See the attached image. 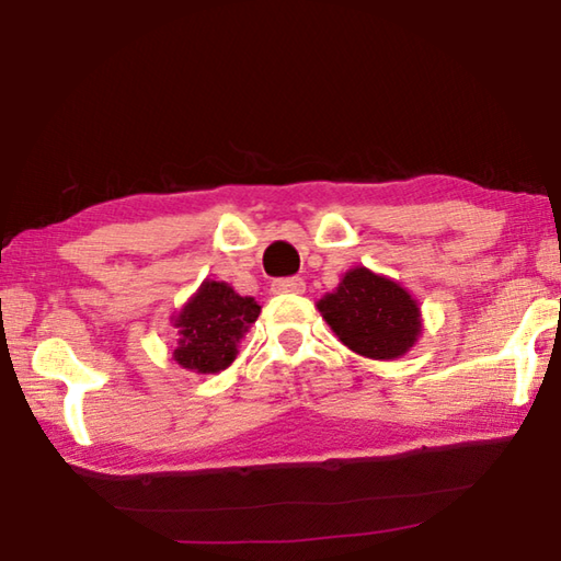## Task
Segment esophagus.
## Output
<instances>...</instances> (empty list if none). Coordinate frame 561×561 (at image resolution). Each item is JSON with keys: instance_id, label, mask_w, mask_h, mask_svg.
I'll use <instances>...</instances> for the list:
<instances>
[{"instance_id": "obj_1", "label": "esophagus", "mask_w": 561, "mask_h": 561, "mask_svg": "<svg viewBox=\"0 0 561 561\" xmlns=\"http://www.w3.org/2000/svg\"><path fill=\"white\" fill-rule=\"evenodd\" d=\"M304 289H307V284H304L301 277H282L272 282L274 294H301Z\"/></svg>"}]
</instances>
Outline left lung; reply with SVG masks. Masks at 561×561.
Segmentation results:
<instances>
[{
  "mask_svg": "<svg viewBox=\"0 0 561 561\" xmlns=\"http://www.w3.org/2000/svg\"><path fill=\"white\" fill-rule=\"evenodd\" d=\"M319 311L344 344L368 358H398L415 344L421 311L403 287L364 267L346 272Z\"/></svg>",
  "mask_w": 561,
  "mask_h": 561,
  "instance_id": "left-lung-1",
  "label": "left lung"
}]
</instances>
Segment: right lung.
I'll list each match as a JSON object with an SVG mask.
<instances>
[{"instance_id": "obj_1", "label": "right lung", "mask_w": 561, "mask_h": 561, "mask_svg": "<svg viewBox=\"0 0 561 561\" xmlns=\"http://www.w3.org/2000/svg\"><path fill=\"white\" fill-rule=\"evenodd\" d=\"M260 317V304L240 297L225 282H205L175 319L180 341L173 351L183 368L217 374L237 356V341Z\"/></svg>"}]
</instances>
